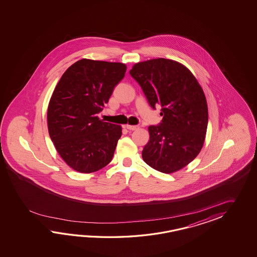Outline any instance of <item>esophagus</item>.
I'll use <instances>...</instances> for the list:
<instances>
[{"label": "esophagus", "instance_id": "esophagus-1", "mask_svg": "<svg viewBox=\"0 0 257 257\" xmlns=\"http://www.w3.org/2000/svg\"><path fill=\"white\" fill-rule=\"evenodd\" d=\"M126 127L127 130H130V131H135L139 126H133V125H126Z\"/></svg>", "mask_w": 257, "mask_h": 257}]
</instances>
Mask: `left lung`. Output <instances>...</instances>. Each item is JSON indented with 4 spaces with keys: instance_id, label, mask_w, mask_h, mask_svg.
Masks as SVG:
<instances>
[{
    "instance_id": "1",
    "label": "left lung",
    "mask_w": 257,
    "mask_h": 257,
    "mask_svg": "<svg viewBox=\"0 0 257 257\" xmlns=\"http://www.w3.org/2000/svg\"><path fill=\"white\" fill-rule=\"evenodd\" d=\"M153 108L162 105V123L148 127L150 141L143 161L153 169L172 174L200 153L208 127L207 99L186 66L164 58L138 62L131 71Z\"/></svg>"
}]
</instances>
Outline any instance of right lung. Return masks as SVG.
I'll use <instances>...</instances> for the list:
<instances>
[{
    "label": "right lung",
    "mask_w": 257,
    "mask_h": 257,
    "mask_svg": "<svg viewBox=\"0 0 257 257\" xmlns=\"http://www.w3.org/2000/svg\"><path fill=\"white\" fill-rule=\"evenodd\" d=\"M126 71L120 62L82 59L55 87L47 114L49 136L60 157L77 172H96L113 158L122 127L97 115Z\"/></svg>",
    "instance_id": "right-lung-1"
}]
</instances>
